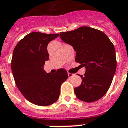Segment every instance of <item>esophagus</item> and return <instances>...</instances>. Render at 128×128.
<instances>
[{"mask_svg": "<svg viewBox=\"0 0 128 128\" xmlns=\"http://www.w3.org/2000/svg\"><path fill=\"white\" fill-rule=\"evenodd\" d=\"M68 77H69V78H71V77H72V76H74V74H72V73H68Z\"/></svg>", "mask_w": 128, "mask_h": 128, "instance_id": "esophagus-1", "label": "esophagus"}]
</instances>
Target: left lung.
Segmentation results:
<instances>
[{
	"label": "left lung",
	"mask_w": 128,
	"mask_h": 128,
	"mask_svg": "<svg viewBox=\"0 0 128 128\" xmlns=\"http://www.w3.org/2000/svg\"><path fill=\"white\" fill-rule=\"evenodd\" d=\"M60 37L73 46L76 62L86 68L84 76H80L82 83L74 88L76 97L85 102L100 100L109 89L116 70L113 43L103 32L88 26L60 32Z\"/></svg>",
	"instance_id": "obj_1"
}]
</instances>
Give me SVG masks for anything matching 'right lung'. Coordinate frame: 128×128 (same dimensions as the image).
Returning <instances> with one entry per match:
<instances>
[{
	"instance_id": "add662e5",
	"label": "right lung",
	"mask_w": 128,
	"mask_h": 128,
	"mask_svg": "<svg viewBox=\"0 0 128 128\" xmlns=\"http://www.w3.org/2000/svg\"><path fill=\"white\" fill-rule=\"evenodd\" d=\"M58 36L33 32L19 41L13 51L11 69L15 83L24 97L36 105L47 106L57 101L61 85L68 79L63 68L55 74L44 70L49 59L47 46Z\"/></svg>"
}]
</instances>
